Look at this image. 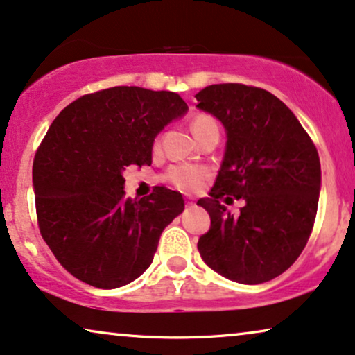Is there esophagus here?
<instances>
[{"instance_id":"esophagus-1","label":"esophagus","mask_w":355,"mask_h":355,"mask_svg":"<svg viewBox=\"0 0 355 355\" xmlns=\"http://www.w3.org/2000/svg\"><path fill=\"white\" fill-rule=\"evenodd\" d=\"M192 205H196V202L192 199H186V207H192Z\"/></svg>"}]
</instances>
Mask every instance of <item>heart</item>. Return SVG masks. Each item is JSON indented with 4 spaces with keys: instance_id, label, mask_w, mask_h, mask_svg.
I'll use <instances>...</instances> for the list:
<instances>
[{
    "instance_id": "obj_1",
    "label": "heart",
    "mask_w": 355,
    "mask_h": 355,
    "mask_svg": "<svg viewBox=\"0 0 355 355\" xmlns=\"http://www.w3.org/2000/svg\"><path fill=\"white\" fill-rule=\"evenodd\" d=\"M191 130L196 138L204 135L209 130H218L216 120L211 115L205 113H199L191 120ZM157 146V143H156ZM209 178V173L205 168L192 164H174L168 168V171L163 174V179L168 184H171L174 189L186 192V194H192L198 192L200 187L204 186L205 179Z\"/></svg>"
}]
</instances>
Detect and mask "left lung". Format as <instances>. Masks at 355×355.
<instances>
[{
    "mask_svg": "<svg viewBox=\"0 0 355 355\" xmlns=\"http://www.w3.org/2000/svg\"><path fill=\"white\" fill-rule=\"evenodd\" d=\"M196 98L227 131L211 198L198 200L211 216L200 257L232 282H270L295 263L311 235L321 187L316 146L295 113L263 89L217 84ZM230 195L245 200L239 218L220 204Z\"/></svg>",
    "mask_w": 355,
    "mask_h": 355,
    "instance_id": "obj_1",
    "label": "left lung"
}]
</instances>
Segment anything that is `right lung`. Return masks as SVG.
Returning <instances> with one entry per match:
<instances>
[{"label":"right lung","instance_id":"add662e5","mask_svg":"<svg viewBox=\"0 0 355 355\" xmlns=\"http://www.w3.org/2000/svg\"><path fill=\"white\" fill-rule=\"evenodd\" d=\"M186 110L174 92L112 87L77 98L52 121L33 163L37 225L77 279L112 290L151 265L184 199L159 186L125 199L123 171L151 164L156 135Z\"/></svg>","mask_w":355,"mask_h":355}]
</instances>
